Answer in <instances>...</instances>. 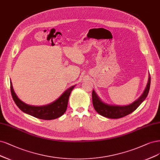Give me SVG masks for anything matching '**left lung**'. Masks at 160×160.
<instances>
[{
	"mask_svg": "<svg viewBox=\"0 0 160 160\" xmlns=\"http://www.w3.org/2000/svg\"><path fill=\"white\" fill-rule=\"evenodd\" d=\"M150 82L151 78L150 76H149V79H148L146 88L144 92H143V94L140 96L139 98H138V100L127 106L121 107L108 105V104L102 102L100 100V98L98 97L95 92L94 91H92V99L93 107H94L95 111L99 114L103 116L104 117L113 119L122 118L125 117V116L134 112L135 110L140 105V104L145 100L146 97L148 95V92H149Z\"/></svg>",
	"mask_w": 160,
	"mask_h": 160,
	"instance_id": "obj_1",
	"label": "left lung"
}]
</instances>
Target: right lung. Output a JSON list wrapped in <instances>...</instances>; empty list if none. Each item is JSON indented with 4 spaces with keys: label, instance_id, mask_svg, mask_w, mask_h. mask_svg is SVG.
<instances>
[{
    "label": "right lung",
    "instance_id": "add662e5",
    "mask_svg": "<svg viewBox=\"0 0 160 160\" xmlns=\"http://www.w3.org/2000/svg\"><path fill=\"white\" fill-rule=\"evenodd\" d=\"M75 85L66 90L62 95L57 100L48 104L42 107L30 106L21 101L15 94L13 90L12 82H10V91L12 98L17 107L24 112L30 114L32 117L42 120H53L62 116L66 111L68 107L69 97Z\"/></svg>",
    "mask_w": 160,
    "mask_h": 160
}]
</instances>
